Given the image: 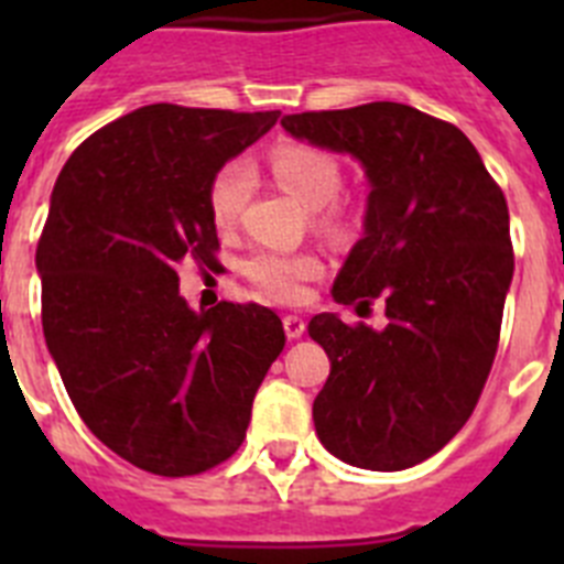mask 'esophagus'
<instances>
[{
	"label": "esophagus",
	"instance_id": "esophagus-1",
	"mask_svg": "<svg viewBox=\"0 0 564 564\" xmlns=\"http://www.w3.org/2000/svg\"><path fill=\"white\" fill-rule=\"evenodd\" d=\"M282 325H285L288 338H302V333H305V318L296 316V313H288V316L282 318Z\"/></svg>",
	"mask_w": 564,
	"mask_h": 564
}]
</instances>
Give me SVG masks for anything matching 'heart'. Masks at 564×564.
Here are the masks:
<instances>
[{
  "mask_svg": "<svg viewBox=\"0 0 564 564\" xmlns=\"http://www.w3.org/2000/svg\"><path fill=\"white\" fill-rule=\"evenodd\" d=\"M271 172L279 186L305 203L307 208H316L318 226L327 231H341L344 212L336 206V197L341 192V166L330 154L305 143H291L279 147L271 154ZM253 174L246 161H231L212 177L208 186V212L217 228H234L239 214L246 208L248 194H251ZM325 271L322 257L311 251H257L248 257L246 276L268 296L279 302H302L307 293V282Z\"/></svg>",
  "mask_w": 564,
  "mask_h": 564,
  "instance_id": "1",
  "label": "heart"
}]
</instances>
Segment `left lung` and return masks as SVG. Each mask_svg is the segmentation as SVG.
<instances>
[{
    "instance_id": "8db88e82",
    "label": "left lung",
    "mask_w": 564,
    "mask_h": 564,
    "mask_svg": "<svg viewBox=\"0 0 564 564\" xmlns=\"http://www.w3.org/2000/svg\"><path fill=\"white\" fill-rule=\"evenodd\" d=\"M282 127L361 161L364 237L333 299H381L390 318L383 330L336 313L311 318L330 358L313 401L316 435L350 466L401 471L463 430L491 372L514 276L506 197L455 123L406 104L285 115Z\"/></svg>"
}]
</instances>
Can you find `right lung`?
Masks as SVG:
<instances>
[{
    "label": "right lung",
    "mask_w": 564,
    "mask_h": 564,
    "mask_svg": "<svg viewBox=\"0 0 564 564\" xmlns=\"http://www.w3.org/2000/svg\"><path fill=\"white\" fill-rule=\"evenodd\" d=\"M276 118L149 104L89 134L50 197L36 248L47 350L89 432L152 475L228 460L285 347L271 307L192 311L177 293L186 259L220 268L212 177Z\"/></svg>",
    "instance_id": "1"
}]
</instances>
